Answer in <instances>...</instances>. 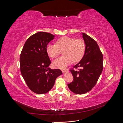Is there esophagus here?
<instances>
[{"label": "esophagus", "mask_w": 123, "mask_h": 123, "mask_svg": "<svg viewBox=\"0 0 123 123\" xmlns=\"http://www.w3.org/2000/svg\"><path fill=\"white\" fill-rule=\"evenodd\" d=\"M68 70H62V73H66L67 72H68Z\"/></svg>", "instance_id": "1"}]
</instances>
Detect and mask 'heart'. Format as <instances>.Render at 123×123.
I'll return each mask as SVG.
<instances>
[{
    "mask_svg": "<svg viewBox=\"0 0 123 123\" xmlns=\"http://www.w3.org/2000/svg\"><path fill=\"white\" fill-rule=\"evenodd\" d=\"M86 45L81 39L65 36L58 39L56 43H48L46 46L48 55L52 58L57 56L63 50L64 54L53 61V65L55 68L64 69L72 61H80L84 55Z\"/></svg>",
    "mask_w": 123,
    "mask_h": 123,
    "instance_id": "1",
    "label": "heart"
}]
</instances>
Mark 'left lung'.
<instances>
[{"mask_svg": "<svg viewBox=\"0 0 123 123\" xmlns=\"http://www.w3.org/2000/svg\"><path fill=\"white\" fill-rule=\"evenodd\" d=\"M83 37L86 45L84 55L81 61L70 71L73 76L72 83L68 84L74 93L83 94L94 87L103 69V56L97 43L85 33Z\"/></svg>", "mask_w": 123, "mask_h": 123, "instance_id": "8db88e82", "label": "left lung"}]
</instances>
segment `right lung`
<instances>
[{
	"instance_id": "add662e5",
	"label": "right lung",
	"mask_w": 123,
	"mask_h": 123,
	"mask_svg": "<svg viewBox=\"0 0 123 123\" xmlns=\"http://www.w3.org/2000/svg\"><path fill=\"white\" fill-rule=\"evenodd\" d=\"M54 38V35L47 32L35 33L26 41L20 55L21 75L29 89L36 94L49 92L62 74L60 69L49 68L51 62L46 46Z\"/></svg>"
}]
</instances>
